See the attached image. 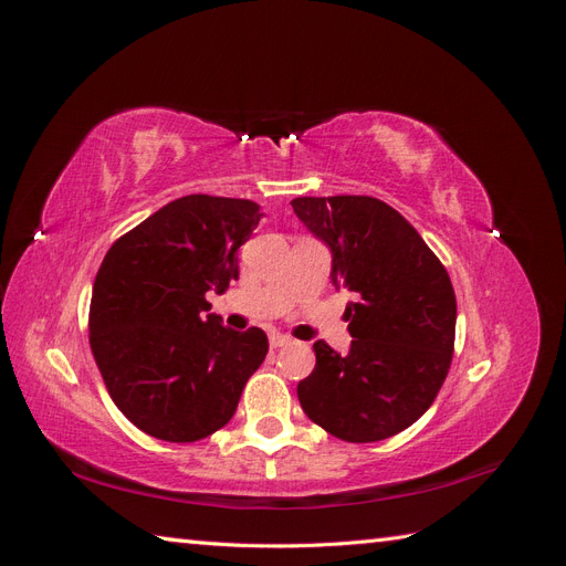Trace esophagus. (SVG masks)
Listing matches in <instances>:
<instances>
[{"label": "esophagus", "mask_w": 566, "mask_h": 566, "mask_svg": "<svg viewBox=\"0 0 566 566\" xmlns=\"http://www.w3.org/2000/svg\"><path fill=\"white\" fill-rule=\"evenodd\" d=\"M269 342H271V347H273V349H281V347H287V345H293V337H287V335H281V333H273Z\"/></svg>", "instance_id": "34e87169"}]
</instances>
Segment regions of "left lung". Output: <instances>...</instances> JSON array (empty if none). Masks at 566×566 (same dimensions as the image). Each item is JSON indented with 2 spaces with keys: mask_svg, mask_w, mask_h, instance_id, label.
I'll return each instance as SVG.
<instances>
[{
  "mask_svg": "<svg viewBox=\"0 0 566 566\" xmlns=\"http://www.w3.org/2000/svg\"><path fill=\"white\" fill-rule=\"evenodd\" d=\"M293 210L331 248L347 306L352 347L314 342L316 366L297 385L302 410L342 441L368 443L413 424L447 380L455 339V293L420 233L370 196L295 198Z\"/></svg>",
  "mask_w": 566,
  "mask_h": 566,
  "instance_id": "1",
  "label": "left lung"
}]
</instances>
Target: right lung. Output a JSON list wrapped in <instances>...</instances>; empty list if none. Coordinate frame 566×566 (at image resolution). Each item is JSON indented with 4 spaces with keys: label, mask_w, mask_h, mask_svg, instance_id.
Returning a JSON list of instances; mask_svg holds the SVG:
<instances>
[{
    "label": "right lung",
    "mask_w": 566,
    "mask_h": 566,
    "mask_svg": "<svg viewBox=\"0 0 566 566\" xmlns=\"http://www.w3.org/2000/svg\"><path fill=\"white\" fill-rule=\"evenodd\" d=\"M262 217L252 200L184 196L106 252L90 345L111 399L142 432L188 443L233 418L269 339L224 328L205 295L238 281V248Z\"/></svg>",
    "instance_id": "right-lung-1"
}]
</instances>
